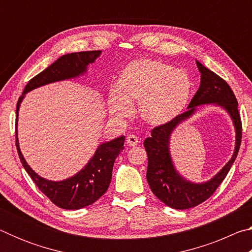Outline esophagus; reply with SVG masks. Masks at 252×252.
I'll use <instances>...</instances> for the list:
<instances>
[{
	"label": "esophagus",
	"instance_id": "1",
	"mask_svg": "<svg viewBox=\"0 0 252 252\" xmlns=\"http://www.w3.org/2000/svg\"><path fill=\"white\" fill-rule=\"evenodd\" d=\"M140 143V140L136 138L135 135H133V134H130V135H127L126 136V144L127 146H130V147H135V146H138V144Z\"/></svg>",
	"mask_w": 252,
	"mask_h": 252
}]
</instances>
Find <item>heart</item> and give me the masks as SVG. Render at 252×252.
Here are the masks:
<instances>
[{
  "label": "heart",
  "mask_w": 252,
  "mask_h": 252,
  "mask_svg": "<svg viewBox=\"0 0 252 252\" xmlns=\"http://www.w3.org/2000/svg\"><path fill=\"white\" fill-rule=\"evenodd\" d=\"M193 83L189 73L158 60L141 59L127 64L119 74L108 96L110 114L125 120L139 103V114L150 126L173 121L191 99Z\"/></svg>",
  "instance_id": "obj_1"
}]
</instances>
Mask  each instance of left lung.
Returning a JSON list of instances; mask_svg holds the SVG:
<instances>
[{"label":"left lung","mask_w":252,"mask_h":252,"mask_svg":"<svg viewBox=\"0 0 252 252\" xmlns=\"http://www.w3.org/2000/svg\"><path fill=\"white\" fill-rule=\"evenodd\" d=\"M195 62L201 73V80L198 91L188 105V110L167 125L155 127L143 143L148 153L147 180L152 192L165 206L179 210L193 208L211 197L231 169L241 143L240 114L231 88L202 63ZM200 105L218 106L224 109L233 121L236 140L233 157L225 167L209 181L193 183L181 176L176 170L169 151V140L176 127L192 117Z\"/></svg>","instance_id":"8db88e82"}]
</instances>
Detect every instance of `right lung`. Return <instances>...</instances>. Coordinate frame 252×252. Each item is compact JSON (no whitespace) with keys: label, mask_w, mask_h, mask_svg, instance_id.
<instances>
[{"label":"right lung","mask_w":252,"mask_h":252,"mask_svg":"<svg viewBox=\"0 0 252 252\" xmlns=\"http://www.w3.org/2000/svg\"><path fill=\"white\" fill-rule=\"evenodd\" d=\"M101 53L102 51H88V52L69 53L60 57L44 71L29 81L16 105V149L25 171L51 201L66 210H79L90 206L106 192L112 179L114 161L119 153L125 149L123 144L126 136L121 135L110 141L102 142L96 148L94 155L91 157L88 163L74 176L61 181L49 180L34 171L21 152L18 138L19 111L27 93L50 83L61 82V81L76 79L85 75L88 73V66L94 63Z\"/></svg>","instance_id":"add662e5"}]
</instances>
